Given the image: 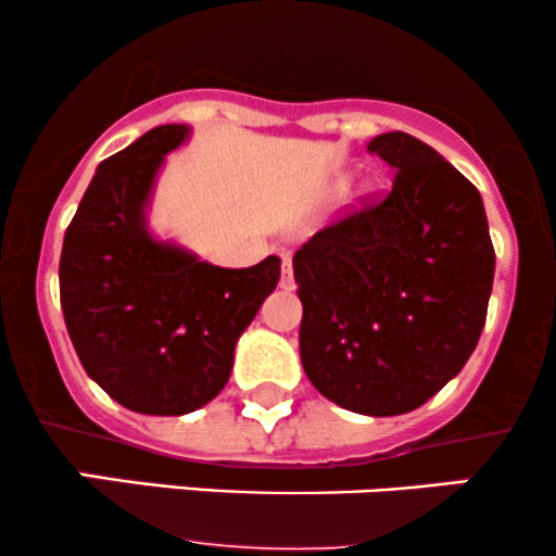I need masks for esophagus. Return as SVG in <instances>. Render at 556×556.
<instances>
[{
    "label": "esophagus",
    "instance_id": "esophagus-1",
    "mask_svg": "<svg viewBox=\"0 0 556 556\" xmlns=\"http://www.w3.org/2000/svg\"><path fill=\"white\" fill-rule=\"evenodd\" d=\"M279 287L282 290H292L295 287V277H292V258L282 256V274H279Z\"/></svg>",
    "mask_w": 556,
    "mask_h": 556
}]
</instances>
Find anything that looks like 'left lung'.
I'll return each instance as SVG.
<instances>
[{
	"mask_svg": "<svg viewBox=\"0 0 556 556\" xmlns=\"http://www.w3.org/2000/svg\"><path fill=\"white\" fill-rule=\"evenodd\" d=\"M368 154L392 190L348 208L292 258L300 361L324 397L363 416L431 400L476 350L494 245L476 185L424 140L384 132Z\"/></svg>",
	"mask_w": 556,
	"mask_h": 556,
	"instance_id": "8db88e82",
	"label": "left lung"
}]
</instances>
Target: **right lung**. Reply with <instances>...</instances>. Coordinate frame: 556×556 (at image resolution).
Segmentation results:
<instances>
[{
	"mask_svg": "<svg viewBox=\"0 0 556 556\" xmlns=\"http://www.w3.org/2000/svg\"><path fill=\"white\" fill-rule=\"evenodd\" d=\"M162 125L99 164L65 232L62 314L86 374L146 416H185L232 374L238 337L279 282V258L222 269L149 235L143 206L167 151Z\"/></svg>",
	"mask_w": 556,
	"mask_h": 556,
	"instance_id": "add662e5",
	"label": "right lung"
}]
</instances>
